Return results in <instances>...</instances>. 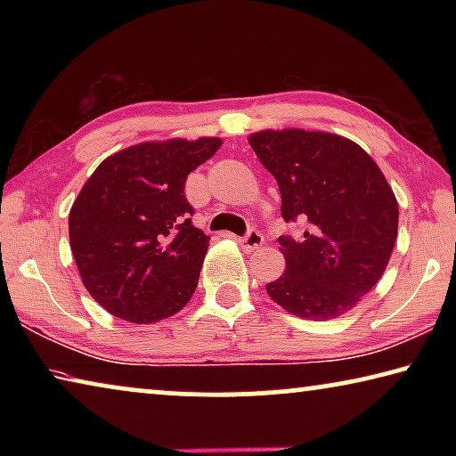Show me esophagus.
<instances>
[{
  "mask_svg": "<svg viewBox=\"0 0 456 456\" xmlns=\"http://www.w3.org/2000/svg\"><path fill=\"white\" fill-rule=\"evenodd\" d=\"M239 243H241L245 251H256L264 245V235H261L257 229H249L241 239H239Z\"/></svg>",
  "mask_w": 456,
  "mask_h": 456,
  "instance_id": "1",
  "label": "esophagus"
}]
</instances>
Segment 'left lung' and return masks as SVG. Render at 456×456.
<instances>
[{
    "label": "left lung",
    "mask_w": 456,
    "mask_h": 456,
    "mask_svg": "<svg viewBox=\"0 0 456 456\" xmlns=\"http://www.w3.org/2000/svg\"><path fill=\"white\" fill-rule=\"evenodd\" d=\"M281 192V217L307 219L299 239L280 237L285 273L265 285L283 310L305 320L350 312L380 281L398 233V203L372 157L318 130L249 136Z\"/></svg>",
    "instance_id": "left-lung-1"
}]
</instances>
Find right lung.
Listing matches in <instances>:
<instances>
[{
  "label": "right lung",
  "instance_id": "1",
  "mask_svg": "<svg viewBox=\"0 0 456 456\" xmlns=\"http://www.w3.org/2000/svg\"><path fill=\"white\" fill-rule=\"evenodd\" d=\"M221 138L141 142L104 159L76 197L68 229L84 288L133 323L171 318L189 304L209 247L191 223L189 173Z\"/></svg>",
  "mask_w": 456,
  "mask_h": 456
}]
</instances>
